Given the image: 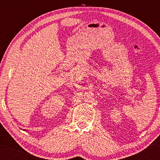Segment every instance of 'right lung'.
I'll use <instances>...</instances> for the list:
<instances>
[{"label": "right lung", "instance_id": "add662e5", "mask_svg": "<svg viewBox=\"0 0 160 160\" xmlns=\"http://www.w3.org/2000/svg\"><path fill=\"white\" fill-rule=\"evenodd\" d=\"M23 131H26V130H25V129H24V130Z\"/></svg>", "mask_w": 160, "mask_h": 160}]
</instances>
